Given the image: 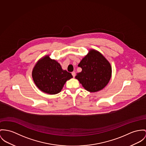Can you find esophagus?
<instances>
[{
    "label": "esophagus",
    "instance_id": "34e87169",
    "mask_svg": "<svg viewBox=\"0 0 146 146\" xmlns=\"http://www.w3.org/2000/svg\"><path fill=\"white\" fill-rule=\"evenodd\" d=\"M72 74L73 77L74 78L75 76H76V72H73L72 73Z\"/></svg>",
    "mask_w": 146,
    "mask_h": 146
}]
</instances>
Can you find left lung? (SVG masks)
Masks as SVG:
<instances>
[{
	"label": "left lung",
	"mask_w": 146,
	"mask_h": 146,
	"mask_svg": "<svg viewBox=\"0 0 146 146\" xmlns=\"http://www.w3.org/2000/svg\"><path fill=\"white\" fill-rule=\"evenodd\" d=\"M81 72L77 74V79L85 90L96 92L103 89L110 82L112 68L110 62L101 53L90 49L78 64Z\"/></svg>",
	"instance_id": "obj_1"
}]
</instances>
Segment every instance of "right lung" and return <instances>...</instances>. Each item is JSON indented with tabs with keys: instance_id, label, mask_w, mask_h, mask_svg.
<instances>
[{
	"instance_id": "add662e5",
	"label": "right lung",
	"mask_w": 146,
	"mask_h": 146,
	"mask_svg": "<svg viewBox=\"0 0 146 146\" xmlns=\"http://www.w3.org/2000/svg\"><path fill=\"white\" fill-rule=\"evenodd\" d=\"M32 77L34 83L40 90L49 94H56L62 90L66 81L73 76L70 73L63 70L56 60L46 56L35 65Z\"/></svg>"
}]
</instances>
